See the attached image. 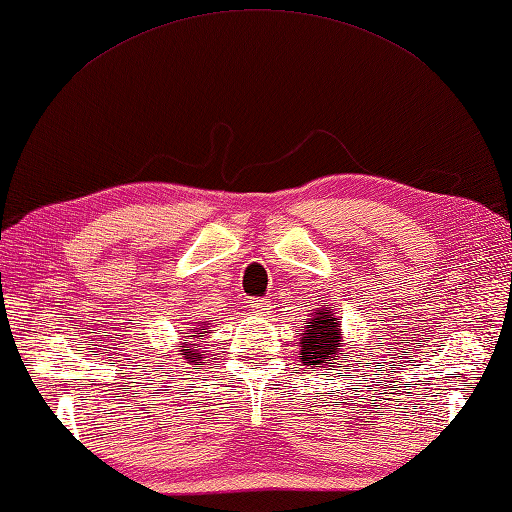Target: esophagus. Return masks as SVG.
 Returning <instances> with one entry per match:
<instances>
[{
    "label": "esophagus",
    "mask_w": 512,
    "mask_h": 512,
    "mask_svg": "<svg viewBox=\"0 0 512 512\" xmlns=\"http://www.w3.org/2000/svg\"><path fill=\"white\" fill-rule=\"evenodd\" d=\"M252 309L256 311L258 316H265V314H269V309H271V300L269 298H254Z\"/></svg>",
    "instance_id": "obj_1"
}]
</instances>
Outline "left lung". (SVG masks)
<instances>
[{
  "instance_id": "8db88e82",
  "label": "left lung",
  "mask_w": 512,
  "mask_h": 512,
  "mask_svg": "<svg viewBox=\"0 0 512 512\" xmlns=\"http://www.w3.org/2000/svg\"><path fill=\"white\" fill-rule=\"evenodd\" d=\"M329 305L314 311L311 320L305 322V333L300 338V360L307 367H333L342 347V331Z\"/></svg>"
}]
</instances>
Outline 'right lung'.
I'll return each instance as SVG.
<instances>
[{"mask_svg":"<svg viewBox=\"0 0 512 512\" xmlns=\"http://www.w3.org/2000/svg\"><path fill=\"white\" fill-rule=\"evenodd\" d=\"M207 325H210V322H207ZM203 333H210L207 331V327L205 325H201V322H198L196 325V336H185V338H190V340H203ZM183 353L181 356L185 358V360H190V362H196L198 360V349H196V344H190V342H183V349H181Z\"/></svg>","mask_w":512,"mask_h":512,"instance_id":"add662e5","label":"right lung"}]
</instances>
